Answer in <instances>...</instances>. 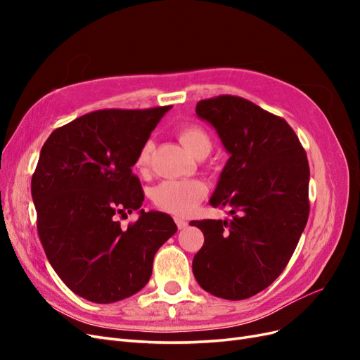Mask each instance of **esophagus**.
I'll use <instances>...</instances> for the list:
<instances>
[{
	"label": "esophagus",
	"mask_w": 360,
	"mask_h": 360,
	"mask_svg": "<svg viewBox=\"0 0 360 360\" xmlns=\"http://www.w3.org/2000/svg\"><path fill=\"white\" fill-rule=\"evenodd\" d=\"M176 224H177V226H179V230H183V228L188 226V221L180 219V217H176Z\"/></svg>",
	"instance_id": "1"
}]
</instances>
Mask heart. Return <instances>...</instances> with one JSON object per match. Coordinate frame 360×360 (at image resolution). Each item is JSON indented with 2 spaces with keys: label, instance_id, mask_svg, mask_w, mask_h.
I'll return each instance as SVG.
<instances>
[{
  "label": "heart",
  "instance_id": "1",
  "mask_svg": "<svg viewBox=\"0 0 360 360\" xmlns=\"http://www.w3.org/2000/svg\"><path fill=\"white\" fill-rule=\"evenodd\" d=\"M177 135L181 141V144L186 147V150L192 156L198 158L201 155H209V151L212 148V139L201 126H181ZM153 148L155 144L151 139L146 141L143 147L139 148L135 159V168L139 172H144L148 169ZM204 195L205 186L200 180H169L158 184L153 191V195H151V198H153V202L159 210L177 216H186L201 202Z\"/></svg>",
  "mask_w": 360,
  "mask_h": 360
}]
</instances>
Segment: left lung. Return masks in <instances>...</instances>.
I'll use <instances>...</instances> for the list:
<instances>
[{"instance_id":"1","label":"left lung","mask_w":360,"mask_h":360,"mask_svg":"<svg viewBox=\"0 0 360 360\" xmlns=\"http://www.w3.org/2000/svg\"><path fill=\"white\" fill-rule=\"evenodd\" d=\"M230 153L210 198L230 221H192L204 245L192 261L201 288L243 300L267 288L285 269L309 216V165L284 118L238 96L197 103Z\"/></svg>"}]
</instances>
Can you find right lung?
Segmentation results:
<instances>
[{"label":"right lung","mask_w":360,"mask_h":360,"mask_svg":"<svg viewBox=\"0 0 360 360\" xmlns=\"http://www.w3.org/2000/svg\"><path fill=\"white\" fill-rule=\"evenodd\" d=\"M171 106L102 110L53 130L31 179L37 231L51 266L75 294L112 303L143 288L158 249L177 231L172 217L139 210L132 167L139 148Z\"/></svg>","instance_id":"1"}]
</instances>
